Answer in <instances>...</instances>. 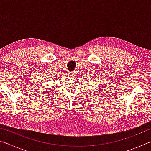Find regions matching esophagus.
I'll list each match as a JSON object with an SVG mask.
<instances>
[{"label": "esophagus", "instance_id": "obj_1", "mask_svg": "<svg viewBox=\"0 0 151 151\" xmlns=\"http://www.w3.org/2000/svg\"><path fill=\"white\" fill-rule=\"evenodd\" d=\"M76 71H73V72L70 73V75L71 76H76Z\"/></svg>", "mask_w": 151, "mask_h": 151}]
</instances>
